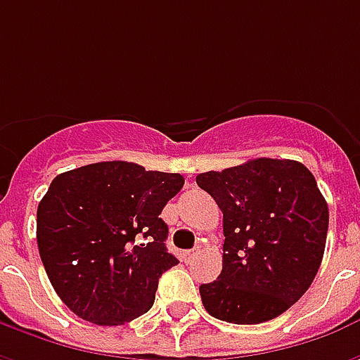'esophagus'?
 I'll list each match as a JSON object with an SVG mask.
<instances>
[{"mask_svg": "<svg viewBox=\"0 0 360 360\" xmlns=\"http://www.w3.org/2000/svg\"><path fill=\"white\" fill-rule=\"evenodd\" d=\"M198 255H200V247H195V249L185 250V252H183V257H185V260H187V262H191V260H195V258L198 257Z\"/></svg>", "mask_w": 360, "mask_h": 360, "instance_id": "obj_1", "label": "esophagus"}]
</instances>
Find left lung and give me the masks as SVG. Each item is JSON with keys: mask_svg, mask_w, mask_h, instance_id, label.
<instances>
[{"mask_svg": "<svg viewBox=\"0 0 360 360\" xmlns=\"http://www.w3.org/2000/svg\"><path fill=\"white\" fill-rule=\"evenodd\" d=\"M224 212V268L200 285L204 309L231 324H260L307 293L324 257L328 204L295 160L257 158L196 175Z\"/></svg>", "mask_w": 360, "mask_h": 360, "instance_id": "8db88e82", "label": "left lung"}]
</instances>
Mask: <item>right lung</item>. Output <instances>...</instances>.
<instances>
[{"instance_id":"add662e5","label":"right lung","mask_w":360,"mask_h":360,"mask_svg":"<svg viewBox=\"0 0 360 360\" xmlns=\"http://www.w3.org/2000/svg\"><path fill=\"white\" fill-rule=\"evenodd\" d=\"M179 173L98 162L58 175L36 212L40 258L59 299L98 326L131 322L154 304L158 279L179 260L160 218Z\"/></svg>"}]
</instances>
